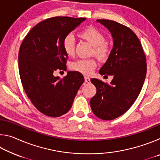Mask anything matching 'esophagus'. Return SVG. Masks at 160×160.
Wrapping results in <instances>:
<instances>
[{"label": "esophagus", "mask_w": 160, "mask_h": 160, "mask_svg": "<svg viewBox=\"0 0 160 160\" xmlns=\"http://www.w3.org/2000/svg\"><path fill=\"white\" fill-rule=\"evenodd\" d=\"M85 83H90V78H89L88 77H85Z\"/></svg>", "instance_id": "34e87169"}]
</instances>
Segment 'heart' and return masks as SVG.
I'll return each mask as SVG.
<instances>
[{
  "label": "heart",
  "mask_w": 160,
  "mask_h": 160,
  "mask_svg": "<svg viewBox=\"0 0 160 160\" xmlns=\"http://www.w3.org/2000/svg\"><path fill=\"white\" fill-rule=\"evenodd\" d=\"M78 36L86 40L93 46L92 53L100 61H105L109 58L111 53L109 46L105 42V37L102 32L98 29L90 27L81 31ZM62 47L65 53L72 56L75 53V41L72 34H68L64 38ZM71 70L80 72L84 75H89L94 71L97 67V62L94 58L80 59L70 63Z\"/></svg>",
  "instance_id": "b5f03b06"
}]
</instances>
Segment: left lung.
I'll return each mask as SVG.
<instances>
[{
    "label": "left lung",
    "mask_w": 160,
    "mask_h": 160,
    "mask_svg": "<svg viewBox=\"0 0 160 160\" xmlns=\"http://www.w3.org/2000/svg\"><path fill=\"white\" fill-rule=\"evenodd\" d=\"M97 22L108 29L113 41L99 73L113 78L110 84L91 79L97 92L90 99V107L98 118L113 120L127 112L138 97L147 72L146 58L138 38L131 29L109 20Z\"/></svg>",
    "instance_id": "1"
}]
</instances>
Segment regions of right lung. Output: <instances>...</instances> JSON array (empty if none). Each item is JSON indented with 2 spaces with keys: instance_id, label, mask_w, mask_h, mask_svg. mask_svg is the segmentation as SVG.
Wrapping results in <instances>:
<instances>
[{
  "instance_id": "obj_1",
  "label": "right lung",
  "mask_w": 160,
  "mask_h": 160,
  "mask_svg": "<svg viewBox=\"0 0 160 160\" xmlns=\"http://www.w3.org/2000/svg\"><path fill=\"white\" fill-rule=\"evenodd\" d=\"M85 19H47L29 31L20 46L18 66L23 88L34 107L46 116L58 117L68 112L85 81L76 71H68L63 79L54 76L53 72L66 70L63 40Z\"/></svg>"
}]
</instances>
